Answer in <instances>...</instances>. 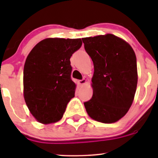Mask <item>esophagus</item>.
Wrapping results in <instances>:
<instances>
[{
	"label": "esophagus",
	"instance_id": "34e87169",
	"mask_svg": "<svg viewBox=\"0 0 158 158\" xmlns=\"http://www.w3.org/2000/svg\"><path fill=\"white\" fill-rule=\"evenodd\" d=\"M86 82H87L86 79H81V80H79V84H80V85H81L86 84Z\"/></svg>",
	"mask_w": 158,
	"mask_h": 158
}]
</instances>
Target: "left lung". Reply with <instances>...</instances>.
I'll use <instances>...</instances> for the list:
<instances>
[{
    "label": "left lung",
    "instance_id": "left-lung-1",
    "mask_svg": "<svg viewBox=\"0 0 158 158\" xmlns=\"http://www.w3.org/2000/svg\"><path fill=\"white\" fill-rule=\"evenodd\" d=\"M81 39L94 68L93 97L84 103L87 113L98 122H117L135 98L138 79L135 52L128 42L113 34Z\"/></svg>",
    "mask_w": 158,
    "mask_h": 158
}]
</instances>
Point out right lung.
Instances as JSON below:
<instances>
[{
  "label": "right lung",
  "instance_id": "add662e5",
  "mask_svg": "<svg viewBox=\"0 0 158 158\" xmlns=\"http://www.w3.org/2000/svg\"><path fill=\"white\" fill-rule=\"evenodd\" d=\"M81 39H45L32 48L23 68V97L30 113L43 124L62 118L77 85L70 78V59Z\"/></svg>",
  "mask_w": 158,
  "mask_h": 158
}]
</instances>
